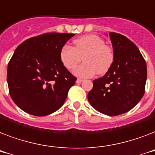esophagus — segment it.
Masks as SVG:
<instances>
[{
  "instance_id": "34e87169",
  "label": "esophagus",
  "mask_w": 155,
  "mask_h": 155,
  "mask_svg": "<svg viewBox=\"0 0 155 155\" xmlns=\"http://www.w3.org/2000/svg\"><path fill=\"white\" fill-rule=\"evenodd\" d=\"M83 80H82V79H77V80H76V83H77V84H80V83L82 82Z\"/></svg>"
}]
</instances>
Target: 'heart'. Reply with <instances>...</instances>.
Wrapping results in <instances>:
<instances>
[{
  "label": "heart",
  "mask_w": 155,
  "mask_h": 155,
  "mask_svg": "<svg viewBox=\"0 0 155 155\" xmlns=\"http://www.w3.org/2000/svg\"><path fill=\"white\" fill-rule=\"evenodd\" d=\"M81 57L84 63L73 73L79 77H92L97 72L103 75L110 69L114 62V51L100 36L87 35L75 39L74 47L64 45L59 52L61 63L68 70L75 68Z\"/></svg>",
  "instance_id": "heart-1"
}]
</instances>
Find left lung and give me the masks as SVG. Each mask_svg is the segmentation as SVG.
I'll list each match as a JSON object with an SVG mask.
<instances>
[{"label":"left lung","instance_id":"left-lung-1","mask_svg":"<svg viewBox=\"0 0 155 155\" xmlns=\"http://www.w3.org/2000/svg\"><path fill=\"white\" fill-rule=\"evenodd\" d=\"M114 62L103 77L92 81L87 94L91 105L100 113L117 116L132 109L143 97L147 63L137 46L124 35L109 33Z\"/></svg>","mask_w":155,"mask_h":155}]
</instances>
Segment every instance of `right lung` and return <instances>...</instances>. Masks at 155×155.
Instances as JSON below:
<instances>
[{
	"mask_svg": "<svg viewBox=\"0 0 155 155\" xmlns=\"http://www.w3.org/2000/svg\"><path fill=\"white\" fill-rule=\"evenodd\" d=\"M47 33L21 43L8 64L9 94L24 112L38 117L61 108L76 78L62 64L59 52L74 36Z\"/></svg>",
	"mask_w": 155,
	"mask_h": 155,
	"instance_id": "add662e5",
	"label": "right lung"
}]
</instances>
